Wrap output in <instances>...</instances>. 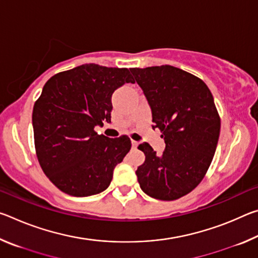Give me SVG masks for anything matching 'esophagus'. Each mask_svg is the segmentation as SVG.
I'll return each mask as SVG.
<instances>
[{
    "instance_id": "obj_1",
    "label": "esophagus",
    "mask_w": 258,
    "mask_h": 258,
    "mask_svg": "<svg viewBox=\"0 0 258 258\" xmlns=\"http://www.w3.org/2000/svg\"><path fill=\"white\" fill-rule=\"evenodd\" d=\"M132 146H133V148H137V147L139 146V142H137V141H134V140H132Z\"/></svg>"
}]
</instances>
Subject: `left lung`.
I'll return each mask as SVG.
<instances>
[{
	"label": "left lung",
	"instance_id": "1",
	"mask_svg": "<svg viewBox=\"0 0 258 258\" xmlns=\"http://www.w3.org/2000/svg\"><path fill=\"white\" fill-rule=\"evenodd\" d=\"M130 71L150 104L152 128L166 143L161 156L149 143L138 147L146 155L138 181L152 198L176 200L202 182L215 154L221 118L214 98L200 78L169 64Z\"/></svg>",
	"mask_w": 258,
	"mask_h": 258
}]
</instances>
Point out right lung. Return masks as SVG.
I'll return each instance as SVG.
<instances>
[{
	"label": "right lung",
	"mask_w": 258,
	"mask_h": 258,
	"mask_svg": "<svg viewBox=\"0 0 258 258\" xmlns=\"http://www.w3.org/2000/svg\"><path fill=\"white\" fill-rule=\"evenodd\" d=\"M133 83L127 68L86 63L52 76L33 108L36 156L49 180L64 194L87 197L106 190L116 165L131 149L127 135L94 131L110 121L111 95Z\"/></svg>",
	"instance_id": "1"
}]
</instances>
